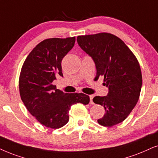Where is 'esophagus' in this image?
Instances as JSON below:
<instances>
[{
	"label": "esophagus",
	"instance_id": "obj_1",
	"mask_svg": "<svg viewBox=\"0 0 158 158\" xmlns=\"http://www.w3.org/2000/svg\"><path fill=\"white\" fill-rule=\"evenodd\" d=\"M94 98V95H89V98H90V104H93V99Z\"/></svg>",
	"mask_w": 158,
	"mask_h": 158
}]
</instances>
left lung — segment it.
Instances as JSON below:
<instances>
[{
  "label": "left lung",
  "mask_w": 158,
  "mask_h": 158,
  "mask_svg": "<svg viewBox=\"0 0 158 158\" xmlns=\"http://www.w3.org/2000/svg\"><path fill=\"white\" fill-rule=\"evenodd\" d=\"M79 47L95 62L96 77H104L106 96H95L93 102L103 106L106 113L98 123L111 127L127 118L140 95L142 76L139 61L116 35L108 33L79 35Z\"/></svg>",
  "instance_id": "left-lung-1"
}]
</instances>
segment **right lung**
Wrapping results in <instances>:
<instances>
[{
	"label": "right lung",
	"mask_w": 158,
	"mask_h": 158,
	"mask_svg": "<svg viewBox=\"0 0 158 158\" xmlns=\"http://www.w3.org/2000/svg\"><path fill=\"white\" fill-rule=\"evenodd\" d=\"M75 41V37L44 40L27 55L19 75V94L24 104L40 123L52 129L69 122L73 104L89 102L85 94L65 93L52 85L56 76L63 77L62 60Z\"/></svg>",
	"instance_id": "right-lung-1"
}]
</instances>
